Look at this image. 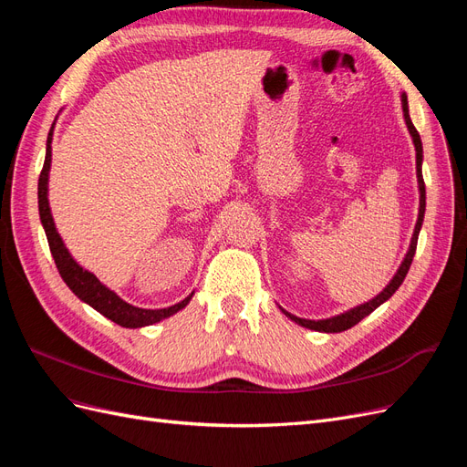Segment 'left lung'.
Returning <instances> with one entry per match:
<instances>
[{"label": "left lung", "instance_id": "left-lung-1", "mask_svg": "<svg viewBox=\"0 0 467 467\" xmlns=\"http://www.w3.org/2000/svg\"><path fill=\"white\" fill-rule=\"evenodd\" d=\"M401 107H403V117H405V124L409 129V134H411L413 138V144H415V151H417V181H419V192H420V199H419V218H417V223H415V232H413V237H411V245H409V251L407 255L401 263V266L398 268V273H395V276L389 280V285L381 290L376 298H372L370 302L366 304H360L357 307L348 309V312L341 314V316H335V317H329V319H302V317H296L292 314H288L286 309H282L285 312L286 317H290L292 321H296L298 325H302V327L306 329H314V331H321V333H341V331H347L350 327H355V325L364 319L366 316H370L374 309L378 306L384 304L386 300H389L391 296L395 294V290H398L401 286V282L405 280L407 276V271L409 266H411L413 263V257H415V249H417V239H419V232H420V225H422V218H425V181H422V144H420V136L417 132V129L411 122V117H409V105H407V95L403 93L401 95Z\"/></svg>", "mask_w": 467, "mask_h": 467}]
</instances>
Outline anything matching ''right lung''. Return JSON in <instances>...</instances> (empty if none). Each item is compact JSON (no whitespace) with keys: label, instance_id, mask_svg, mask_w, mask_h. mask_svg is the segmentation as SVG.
Here are the masks:
<instances>
[{"label":"right lung","instance_id":"add662e5","mask_svg":"<svg viewBox=\"0 0 467 467\" xmlns=\"http://www.w3.org/2000/svg\"><path fill=\"white\" fill-rule=\"evenodd\" d=\"M52 132H54V124L48 132V140H47V158H45V165H42V171L38 177V214H40V222L42 228L47 232V239H48V247L54 257L56 266H58V273L64 278V282L67 285V288L72 290L81 302L89 304L93 309H97L99 314L105 316L107 319L119 323L120 327H129V329H136V327H146V325L158 323L169 316L177 314L179 309L185 307L192 294H189L185 300L169 306V307H161V309H144V307H136L129 302H124L122 298L109 290L105 285H101L93 273L86 271V268L79 266L74 257L69 255V251L66 249L60 234L56 232V225L50 214V206H48V171H50V161H52Z\"/></svg>","mask_w":467,"mask_h":467}]
</instances>
